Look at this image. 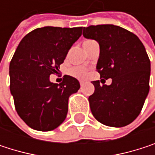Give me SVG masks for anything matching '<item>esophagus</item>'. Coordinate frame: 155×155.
I'll list each match as a JSON object with an SVG mask.
<instances>
[{"instance_id":"1","label":"esophagus","mask_w":155,"mask_h":155,"mask_svg":"<svg viewBox=\"0 0 155 155\" xmlns=\"http://www.w3.org/2000/svg\"><path fill=\"white\" fill-rule=\"evenodd\" d=\"M80 84H81V86L82 87V86H83V84H84V81H80Z\"/></svg>"}]
</instances>
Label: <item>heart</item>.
I'll return each instance as SVG.
<instances>
[{"label": "heart", "instance_id": "obj_1", "mask_svg": "<svg viewBox=\"0 0 155 155\" xmlns=\"http://www.w3.org/2000/svg\"><path fill=\"white\" fill-rule=\"evenodd\" d=\"M94 40H91V39H88V40H85L83 45L84 44H88V43H91V42H93ZM69 74L74 76V77H76L78 79H86L89 75V69L84 67V66H74L73 68L70 69L69 71Z\"/></svg>", "mask_w": 155, "mask_h": 155}]
</instances>
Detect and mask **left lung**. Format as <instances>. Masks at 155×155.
<instances>
[{
    "mask_svg": "<svg viewBox=\"0 0 155 155\" xmlns=\"http://www.w3.org/2000/svg\"><path fill=\"white\" fill-rule=\"evenodd\" d=\"M83 37L100 45L97 71L112 79L110 85L92 81L89 97L94 117L103 125L121 127L140 114L149 92L151 64L143 43L132 32L111 24L83 28Z\"/></svg>",
    "mask_w": 155,
    "mask_h": 155,
    "instance_id": "1",
    "label": "left lung"
}]
</instances>
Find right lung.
<instances>
[{
  "label": "right lung",
  "mask_w": 155,
  "mask_h": 155,
  "mask_svg": "<svg viewBox=\"0 0 155 155\" xmlns=\"http://www.w3.org/2000/svg\"><path fill=\"white\" fill-rule=\"evenodd\" d=\"M82 27L38 28L26 35L10 64V89L17 113L31 128L51 131L60 126L68 112L69 97L77 92V79L64 75L59 84L49 81L60 65Z\"/></svg>",
  "instance_id": "1"
}]
</instances>
